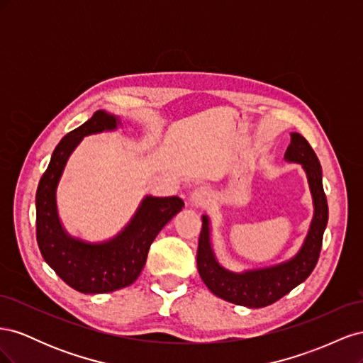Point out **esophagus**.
<instances>
[{
  "instance_id": "34e87169",
  "label": "esophagus",
  "mask_w": 363,
  "mask_h": 363,
  "mask_svg": "<svg viewBox=\"0 0 363 363\" xmlns=\"http://www.w3.org/2000/svg\"><path fill=\"white\" fill-rule=\"evenodd\" d=\"M191 201L195 207H206L208 203L212 201V192L208 191L206 186H200V188H196L192 192Z\"/></svg>"
}]
</instances>
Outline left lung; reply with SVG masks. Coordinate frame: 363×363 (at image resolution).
Here are the masks:
<instances>
[{
    "instance_id": "1",
    "label": "left lung",
    "mask_w": 363,
    "mask_h": 363,
    "mask_svg": "<svg viewBox=\"0 0 363 363\" xmlns=\"http://www.w3.org/2000/svg\"><path fill=\"white\" fill-rule=\"evenodd\" d=\"M284 159L301 163L309 179L313 195L315 215L304 245L292 260L281 265L259 271L235 274L218 265L208 242V221L203 216V227L196 251V267L206 283L216 296L225 301L247 307H265L279 301L311 276L320 259L323 235L328 219V206L323 188V171L313 148L300 133H291V145Z\"/></svg>"
}]
</instances>
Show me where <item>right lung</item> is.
<instances>
[{"mask_svg":"<svg viewBox=\"0 0 363 363\" xmlns=\"http://www.w3.org/2000/svg\"><path fill=\"white\" fill-rule=\"evenodd\" d=\"M115 127V116L96 111L69 131L54 150L36 192V239L42 257L65 283L83 294L113 292L133 283L145 265L152 240L184 206L179 196H147L124 232L100 245L83 244L63 232L56 188L65 163L83 136Z\"/></svg>","mask_w":363,"mask_h":363,"instance_id":"add662e5","label":"right lung"}]
</instances>
